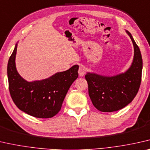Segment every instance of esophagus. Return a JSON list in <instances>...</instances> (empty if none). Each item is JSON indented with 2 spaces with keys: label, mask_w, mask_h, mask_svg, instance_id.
<instances>
[{
  "label": "esophagus",
  "mask_w": 150,
  "mask_h": 150,
  "mask_svg": "<svg viewBox=\"0 0 150 150\" xmlns=\"http://www.w3.org/2000/svg\"><path fill=\"white\" fill-rule=\"evenodd\" d=\"M78 73H79V75L80 77H83L85 74H86V69L83 67H80Z\"/></svg>",
  "instance_id": "obj_1"
}]
</instances>
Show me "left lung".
I'll use <instances>...</instances> for the list:
<instances>
[{"label":"left lung","mask_w":150,"mask_h":150,"mask_svg":"<svg viewBox=\"0 0 150 150\" xmlns=\"http://www.w3.org/2000/svg\"><path fill=\"white\" fill-rule=\"evenodd\" d=\"M125 32L134 48L133 59L129 68L113 76L90 72L85 76L92 104L101 112H111L123 108L133 101L139 89L143 69L142 54L131 33Z\"/></svg>","instance_id":"1"}]
</instances>
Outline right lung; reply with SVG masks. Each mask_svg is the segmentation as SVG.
I'll use <instances>...</instances> for the list:
<instances>
[{
	"label": "right lung",
	"mask_w": 150,
	"mask_h": 150,
	"mask_svg": "<svg viewBox=\"0 0 150 150\" xmlns=\"http://www.w3.org/2000/svg\"><path fill=\"white\" fill-rule=\"evenodd\" d=\"M18 42L9 58L7 76L11 98L17 108L36 118L53 117L61 110L71 85L78 77L79 65L58 72L48 78L28 81L17 72L16 58Z\"/></svg>",
	"instance_id": "obj_1"
}]
</instances>
